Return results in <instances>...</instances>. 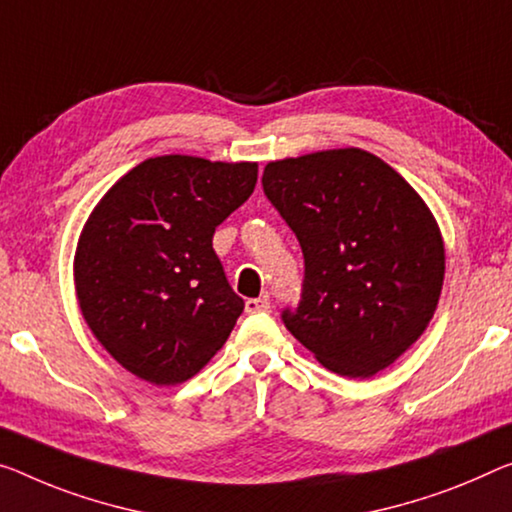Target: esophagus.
<instances>
[{"label": "esophagus", "instance_id": "34e87169", "mask_svg": "<svg viewBox=\"0 0 512 512\" xmlns=\"http://www.w3.org/2000/svg\"><path fill=\"white\" fill-rule=\"evenodd\" d=\"M245 309L247 313H261L270 309V300H267V295L263 297H251V300L245 302Z\"/></svg>", "mask_w": 512, "mask_h": 512}]
</instances>
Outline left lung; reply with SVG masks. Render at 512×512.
I'll use <instances>...</instances> for the list:
<instances>
[{"label":"left lung","instance_id":"left-lung-1","mask_svg":"<svg viewBox=\"0 0 512 512\" xmlns=\"http://www.w3.org/2000/svg\"><path fill=\"white\" fill-rule=\"evenodd\" d=\"M263 192L300 240V304L281 311L322 366L371 377L428 327L444 281L435 217L405 178L361 148L270 162Z\"/></svg>","mask_w":512,"mask_h":512}]
</instances>
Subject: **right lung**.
Returning a JSON list of instances; mask_svg holds the SVG:
<instances>
[{
    "mask_svg": "<svg viewBox=\"0 0 512 512\" xmlns=\"http://www.w3.org/2000/svg\"><path fill=\"white\" fill-rule=\"evenodd\" d=\"M256 180V162L151 157L91 212L75 254L77 300L91 332L132 375L180 384L226 343L245 302L212 235Z\"/></svg>",
    "mask_w": 512,
    "mask_h": 512,
    "instance_id": "right-lung-1",
    "label": "right lung"
}]
</instances>
